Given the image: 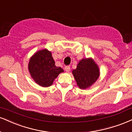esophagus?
Here are the masks:
<instances>
[{"mask_svg": "<svg viewBox=\"0 0 132 132\" xmlns=\"http://www.w3.org/2000/svg\"><path fill=\"white\" fill-rule=\"evenodd\" d=\"M70 69H71L70 66H65V68H64V70L66 71V72H69V71H70Z\"/></svg>", "mask_w": 132, "mask_h": 132, "instance_id": "34e87169", "label": "esophagus"}]
</instances>
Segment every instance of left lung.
<instances>
[{
  "mask_svg": "<svg viewBox=\"0 0 132 132\" xmlns=\"http://www.w3.org/2000/svg\"><path fill=\"white\" fill-rule=\"evenodd\" d=\"M77 86L80 89H87L91 87L100 75L98 64L92 58L80 60L76 69L72 71Z\"/></svg>",
  "mask_w": 132,
  "mask_h": 132,
  "instance_id": "obj_1",
  "label": "left lung"
}]
</instances>
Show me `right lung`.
<instances>
[{
	"label": "right lung",
	"mask_w": 132,
	"mask_h": 132,
	"mask_svg": "<svg viewBox=\"0 0 132 132\" xmlns=\"http://www.w3.org/2000/svg\"><path fill=\"white\" fill-rule=\"evenodd\" d=\"M28 70L34 82L43 87L51 86L60 73L64 72L56 66L52 52L46 48L37 51L30 58Z\"/></svg>",
	"instance_id": "obj_1"
}]
</instances>
